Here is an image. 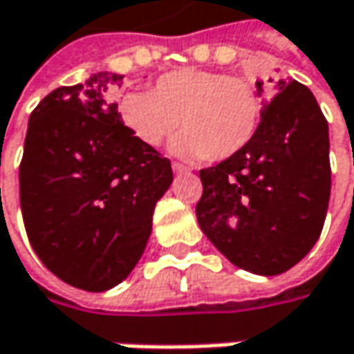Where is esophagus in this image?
<instances>
[{
    "mask_svg": "<svg viewBox=\"0 0 354 354\" xmlns=\"http://www.w3.org/2000/svg\"><path fill=\"white\" fill-rule=\"evenodd\" d=\"M172 172H174V174H186V172H188V168H186V166H182V164H178V162H174V164H172Z\"/></svg>",
    "mask_w": 354,
    "mask_h": 354,
    "instance_id": "34e87169",
    "label": "esophagus"
}]
</instances>
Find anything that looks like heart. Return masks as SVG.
<instances>
[{"mask_svg":"<svg viewBox=\"0 0 354 354\" xmlns=\"http://www.w3.org/2000/svg\"><path fill=\"white\" fill-rule=\"evenodd\" d=\"M119 117L145 147H160L184 129L172 151L188 160H229L257 133L263 103L255 86L225 73L180 68L162 75L151 95L129 91Z\"/></svg>","mask_w":354,"mask_h":354,"instance_id":"heart-1","label":"heart"}]
</instances>
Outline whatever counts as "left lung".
Wrapping results in <instances>:
<instances>
[{"mask_svg": "<svg viewBox=\"0 0 354 354\" xmlns=\"http://www.w3.org/2000/svg\"><path fill=\"white\" fill-rule=\"evenodd\" d=\"M261 97L263 82H257ZM253 140L201 170L203 233L233 266L277 275L318 241L330 198L328 123L312 91L277 79Z\"/></svg>", "mask_w": 354, "mask_h": 354, "instance_id": "obj_1", "label": "left lung"}]
</instances>
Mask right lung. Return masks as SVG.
I'll use <instances>...</instances> for the list:
<instances>
[{
  "label": "right lung",
  "mask_w": 354,
  "mask_h": 354,
  "mask_svg": "<svg viewBox=\"0 0 354 354\" xmlns=\"http://www.w3.org/2000/svg\"><path fill=\"white\" fill-rule=\"evenodd\" d=\"M97 73L60 86L32 111L19 166V205L36 255L86 292L121 283L151 235L156 203L172 184L170 160L123 125L113 86Z\"/></svg>",
  "instance_id": "right-lung-1"
}]
</instances>
